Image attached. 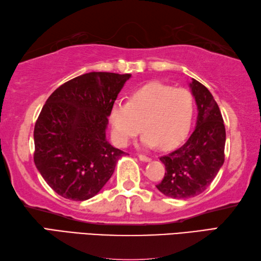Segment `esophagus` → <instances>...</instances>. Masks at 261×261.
<instances>
[{"instance_id": "1", "label": "esophagus", "mask_w": 261, "mask_h": 261, "mask_svg": "<svg viewBox=\"0 0 261 261\" xmlns=\"http://www.w3.org/2000/svg\"><path fill=\"white\" fill-rule=\"evenodd\" d=\"M139 160L141 161V162H150L151 160H150V157H148V156H146V155H139Z\"/></svg>"}]
</instances>
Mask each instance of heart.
Masks as SVG:
<instances>
[{"label":"heart","mask_w":261,"mask_h":261,"mask_svg":"<svg viewBox=\"0 0 261 261\" xmlns=\"http://www.w3.org/2000/svg\"><path fill=\"white\" fill-rule=\"evenodd\" d=\"M195 103L191 93L183 88L149 83L130 94L126 103L116 101L111 107L112 135L119 146L125 147L144 131L142 145L172 149L186 139L190 131Z\"/></svg>","instance_id":"b5f03b06"}]
</instances>
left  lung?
<instances>
[{"mask_svg":"<svg viewBox=\"0 0 261 261\" xmlns=\"http://www.w3.org/2000/svg\"><path fill=\"white\" fill-rule=\"evenodd\" d=\"M190 88L198 107L195 131L180 148L160 158L166 172L156 188L174 199L191 198L205 191L225 157L226 132L217 103L196 79H192Z\"/></svg>","mask_w":261,"mask_h":261,"instance_id":"left-lung-1","label":"left lung"}]
</instances>
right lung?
Listing matches in <instances>:
<instances>
[{
    "label": "right lung",
    "mask_w": 261,
    "mask_h": 261,
    "mask_svg": "<svg viewBox=\"0 0 261 261\" xmlns=\"http://www.w3.org/2000/svg\"><path fill=\"white\" fill-rule=\"evenodd\" d=\"M131 74L89 72L50 95L35 124L34 162L46 183L65 199L96 196L125 152L106 139L112 105Z\"/></svg>",
    "instance_id": "add662e5"
}]
</instances>
